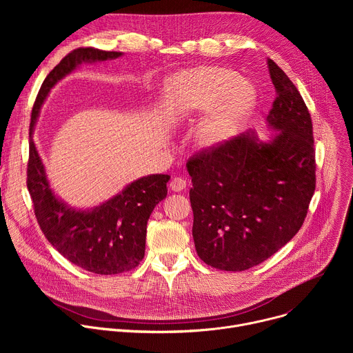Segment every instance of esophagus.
Returning a JSON list of instances; mask_svg holds the SVG:
<instances>
[{"instance_id": "esophagus-1", "label": "esophagus", "mask_w": 353, "mask_h": 353, "mask_svg": "<svg viewBox=\"0 0 353 353\" xmlns=\"http://www.w3.org/2000/svg\"><path fill=\"white\" fill-rule=\"evenodd\" d=\"M169 187L172 191H176V192L183 191L185 188V180L183 177H173L169 183Z\"/></svg>"}]
</instances>
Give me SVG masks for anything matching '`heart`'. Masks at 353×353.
Instances as JSON below:
<instances>
[{"mask_svg": "<svg viewBox=\"0 0 353 353\" xmlns=\"http://www.w3.org/2000/svg\"><path fill=\"white\" fill-rule=\"evenodd\" d=\"M166 117L179 124L207 113L195 130V143L205 150L223 145L245 124L256 106V93L229 70L195 68L179 72L165 85Z\"/></svg>", "mask_w": 353, "mask_h": 353, "instance_id": "obj_1", "label": "heart"}]
</instances>
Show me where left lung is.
<instances>
[{"instance_id": "1", "label": "left lung", "mask_w": 353, "mask_h": 353, "mask_svg": "<svg viewBox=\"0 0 353 353\" xmlns=\"http://www.w3.org/2000/svg\"><path fill=\"white\" fill-rule=\"evenodd\" d=\"M278 97L260 141L248 130L187 162L198 257L245 271L274 256L301 228L316 188L313 124L288 75L267 60Z\"/></svg>"}]
</instances>
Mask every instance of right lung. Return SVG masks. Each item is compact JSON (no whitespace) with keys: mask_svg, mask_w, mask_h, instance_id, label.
Returning <instances> with one entry per match:
<instances>
[{"mask_svg":"<svg viewBox=\"0 0 353 353\" xmlns=\"http://www.w3.org/2000/svg\"><path fill=\"white\" fill-rule=\"evenodd\" d=\"M120 52L85 47L65 56L44 79L32 110L29 128L28 190L41 232L61 256L85 271L114 275L135 268L145 254L146 223L154 208L168 195V174H149L127 184L105 203L78 210L50 187L44 165L33 141L40 109L50 90L82 63L121 57Z\"/></svg>","mask_w":353,"mask_h":353,"instance_id":"obj_1","label":"right lung"}]
</instances>
